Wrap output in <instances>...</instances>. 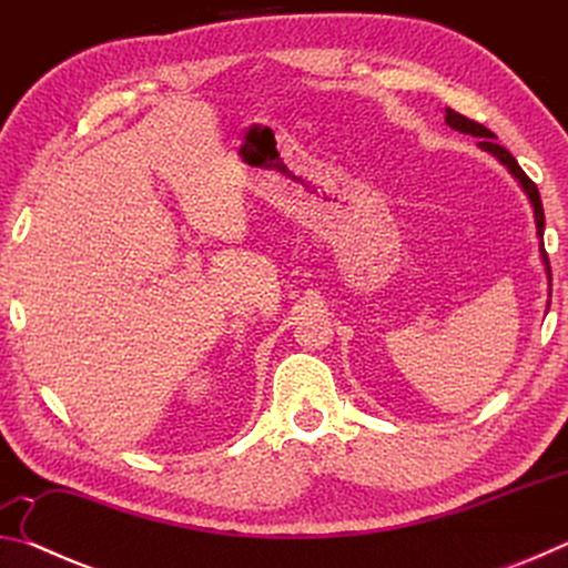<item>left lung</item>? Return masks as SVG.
<instances>
[{"label":"left lung","mask_w":568,"mask_h":568,"mask_svg":"<svg viewBox=\"0 0 568 568\" xmlns=\"http://www.w3.org/2000/svg\"><path fill=\"white\" fill-rule=\"evenodd\" d=\"M446 124H448L450 130L470 134V138H478V140H480L478 148L486 150V152H491V155H494L498 162H501V165H504L508 172H511L514 180H516L518 185H521V190L526 192L528 203H531V207H534L536 235H538V253H541V263H544V267H546V275H549V297H551V265H549V255H546V250H544V225H546V223H544V205H541V195H538V187L534 185L531 180H528L526 172H524L521 168H518V162H516V158L511 155V152H508V150L501 148V145H496V134H494L491 130H486L484 124L468 120V118H464V114H458L456 110H450V108H446Z\"/></svg>","instance_id":"obj_1"}]
</instances>
